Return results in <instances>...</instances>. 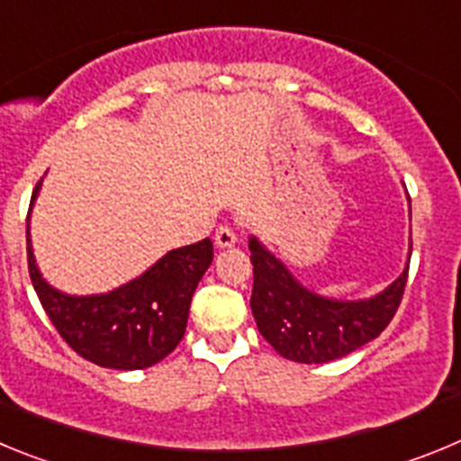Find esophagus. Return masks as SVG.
<instances>
[{"mask_svg":"<svg viewBox=\"0 0 461 461\" xmlns=\"http://www.w3.org/2000/svg\"><path fill=\"white\" fill-rule=\"evenodd\" d=\"M234 243H236V231L231 230L230 225L218 227V231H215V246H218V248H231Z\"/></svg>","mask_w":461,"mask_h":461,"instance_id":"esophagus-1","label":"esophagus"}]
</instances>
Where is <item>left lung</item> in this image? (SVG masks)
Returning a JSON list of instances; mask_svg holds the SVG:
<instances>
[{"label": "left lung", "instance_id": "1", "mask_svg": "<svg viewBox=\"0 0 461 461\" xmlns=\"http://www.w3.org/2000/svg\"><path fill=\"white\" fill-rule=\"evenodd\" d=\"M255 273L250 308L257 329L282 358L329 363L379 338L402 303L409 264L381 294L363 301H338L310 292L257 236H250Z\"/></svg>", "mask_w": 461, "mask_h": 461}]
</instances>
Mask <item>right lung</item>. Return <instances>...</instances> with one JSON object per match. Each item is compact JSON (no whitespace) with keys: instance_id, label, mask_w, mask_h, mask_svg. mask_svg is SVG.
<instances>
[{"instance_id":"right-lung-1","label":"right lung","mask_w":461,"mask_h":461,"mask_svg":"<svg viewBox=\"0 0 461 461\" xmlns=\"http://www.w3.org/2000/svg\"><path fill=\"white\" fill-rule=\"evenodd\" d=\"M43 181V179H41ZM36 184L32 204L41 190ZM213 259L211 239L169 250L135 280L107 294L70 296L43 280L27 218L29 277L52 326L70 349L110 370H144L176 349L185 333L193 294Z\"/></svg>"}]
</instances>
